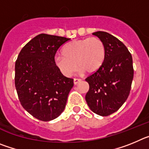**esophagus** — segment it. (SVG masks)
<instances>
[{"instance_id": "1", "label": "esophagus", "mask_w": 149, "mask_h": 149, "mask_svg": "<svg viewBox=\"0 0 149 149\" xmlns=\"http://www.w3.org/2000/svg\"><path fill=\"white\" fill-rule=\"evenodd\" d=\"M81 79L74 78V85H76V84H79V83L81 82Z\"/></svg>"}]
</instances>
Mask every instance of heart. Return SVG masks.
<instances>
[{"label": "heart", "instance_id": "heart-1", "mask_svg": "<svg viewBox=\"0 0 149 149\" xmlns=\"http://www.w3.org/2000/svg\"><path fill=\"white\" fill-rule=\"evenodd\" d=\"M61 53L63 56L58 55L54 57L55 65L63 75L71 77L77 66L81 72L88 74L98 71L104 62L106 48L103 41L99 38H85L75 39L66 44Z\"/></svg>", "mask_w": 149, "mask_h": 149}]
</instances>
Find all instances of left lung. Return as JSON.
Here are the masks:
<instances>
[{"mask_svg":"<svg viewBox=\"0 0 149 149\" xmlns=\"http://www.w3.org/2000/svg\"><path fill=\"white\" fill-rule=\"evenodd\" d=\"M93 34L104 43L106 56L101 68L86 78L89 89L85 98L93 113L107 116L119 110L128 97L134 77L132 56L111 34L103 31Z\"/></svg>","mask_w":149,"mask_h":149,"instance_id":"left-lung-1","label":"left lung"}]
</instances>
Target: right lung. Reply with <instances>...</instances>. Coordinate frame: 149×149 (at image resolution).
Returning a JSON list of instances; mask_svg holds the SVG:
<instances>
[{"mask_svg":"<svg viewBox=\"0 0 149 149\" xmlns=\"http://www.w3.org/2000/svg\"><path fill=\"white\" fill-rule=\"evenodd\" d=\"M70 39L41 33L24 46L15 65V85L24 109L36 119L48 122L65 107L73 79L55 65L54 56Z\"/></svg>","mask_w":149,"mask_h":149,"instance_id":"1","label":"right lung"}]
</instances>
